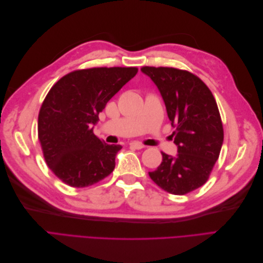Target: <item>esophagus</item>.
I'll use <instances>...</instances> for the list:
<instances>
[{
  "mask_svg": "<svg viewBox=\"0 0 263 263\" xmlns=\"http://www.w3.org/2000/svg\"><path fill=\"white\" fill-rule=\"evenodd\" d=\"M129 146H130V148H134V149H142V148H145V146L141 145L140 142H138V141H132L130 144H129Z\"/></svg>",
  "mask_w": 263,
  "mask_h": 263,
  "instance_id": "34e87169",
  "label": "esophagus"
}]
</instances>
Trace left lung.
I'll return each instance as SVG.
<instances>
[{"mask_svg":"<svg viewBox=\"0 0 263 263\" xmlns=\"http://www.w3.org/2000/svg\"><path fill=\"white\" fill-rule=\"evenodd\" d=\"M158 87L174 128L176 156L162 153V162L149 172L158 186L174 195H183L208 181L219 157L224 130L219 110L206 84L185 70L142 67Z\"/></svg>","mask_w":263,"mask_h":263,"instance_id":"1","label":"left lung"}]
</instances>
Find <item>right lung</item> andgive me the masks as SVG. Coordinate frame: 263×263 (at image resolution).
Wrapping results in <instances>:
<instances>
[{"instance_id": "obj_1", "label": "right lung", "mask_w": 263, "mask_h": 263, "mask_svg": "<svg viewBox=\"0 0 263 263\" xmlns=\"http://www.w3.org/2000/svg\"><path fill=\"white\" fill-rule=\"evenodd\" d=\"M138 72L137 68L77 70L55 83L38 115V138L46 163L62 182L85 187L115 168L121 145H107L93 133L106 103Z\"/></svg>"}]
</instances>
